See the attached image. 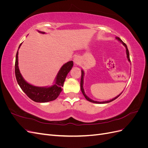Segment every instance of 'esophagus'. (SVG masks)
<instances>
[{"label": "esophagus", "mask_w": 148, "mask_h": 148, "mask_svg": "<svg viewBox=\"0 0 148 148\" xmlns=\"http://www.w3.org/2000/svg\"><path fill=\"white\" fill-rule=\"evenodd\" d=\"M74 62H75V64H79V58H78V57H75V59H74Z\"/></svg>", "instance_id": "esophagus-1"}]
</instances>
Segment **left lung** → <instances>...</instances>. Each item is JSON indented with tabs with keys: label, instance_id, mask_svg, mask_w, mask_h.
Returning <instances> with one entry per match:
<instances>
[{
	"label": "left lung",
	"instance_id": "obj_1",
	"mask_svg": "<svg viewBox=\"0 0 148 148\" xmlns=\"http://www.w3.org/2000/svg\"><path fill=\"white\" fill-rule=\"evenodd\" d=\"M116 39H118L119 41L120 42H122V44H123V45L125 47V48H126V52H127V59H128V61L129 62H130V55H129V51H128V48H127V45H126V44L125 43H124L122 41V39H121L120 38H119V37H116ZM83 77H84V71H83V70H82V77H81V82H80V87H81V90H82V93H83V95H84V97L86 98V99L88 100V101H89V102H93V103H96V104H105V103H109V102H112V101H114L115 99H117V98L121 95V94H120V95H119V96H117V97H115V98H114V99H112V100H110V101H104V102H98V101H93V100H92V99H91L90 98H89L86 95H85V93H84V89H83Z\"/></svg>",
	"mask_w": 148,
	"mask_h": 148
}]
</instances>
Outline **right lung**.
Returning <instances> with one entry per match:
<instances>
[{
  "instance_id": "1",
  "label": "right lung",
  "mask_w": 148,
  "mask_h": 148,
  "mask_svg": "<svg viewBox=\"0 0 148 148\" xmlns=\"http://www.w3.org/2000/svg\"><path fill=\"white\" fill-rule=\"evenodd\" d=\"M40 33H44V32ZM21 44H20L18 49ZM18 52L17 51L15 64V73L16 81L23 91L31 100L36 102H47L56 99L62 91V88L64 86L67 74L73 65V61H69L62 66L57 75L55 84L51 87H37L28 83L22 77L18 66Z\"/></svg>"
}]
</instances>
